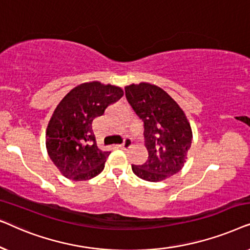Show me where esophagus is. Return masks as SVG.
I'll return each mask as SVG.
<instances>
[{"label":"esophagus","instance_id":"obj_1","mask_svg":"<svg viewBox=\"0 0 250 250\" xmlns=\"http://www.w3.org/2000/svg\"><path fill=\"white\" fill-rule=\"evenodd\" d=\"M133 145V141L131 139H125V141H124V143H123V145H121L119 146H121L122 149H127V148H129V146H131Z\"/></svg>","mask_w":250,"mask_h":250}]
</instances>
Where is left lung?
I'll list each match as a JSON object with an SVG mask.
<instances>
[{"mask_svg":"<svg viewBox=\"0 0 250 250\" xmlns=\"http://www.w3.org/2000/svg\"><path fill=\"white\" fill-rule=\"evenodd\" d=\"M125 95L135 114L145 123L148 160L132 165L140 179L160 182L179 173L192 142V129L182 108L163 88L150 83L131 84Z\"/></svg>","mask_w":250,"mask_h":250,"instance_id":"left-lung-1","label":"left lung"}]
</instances>
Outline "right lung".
Instances as JSON below:
<instances>
[{"instance_id": "1", "label": "right lung", "mask_w": 250, "mask_h": 250, "mask_svg": "<svg viewBox=\"0 0 250 250\" xmlns=\"http://www.w3.org/2000/svg\"><path fill=\"white\" fill-rule=\"evenodd\" d=\"M123 95L119 86L88 82L68 92L54 109L46 127V150L67 179L86 181L104 170L110 152L98 148L92 124Z\"/></svg>"}]
</instances>
